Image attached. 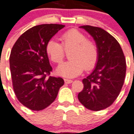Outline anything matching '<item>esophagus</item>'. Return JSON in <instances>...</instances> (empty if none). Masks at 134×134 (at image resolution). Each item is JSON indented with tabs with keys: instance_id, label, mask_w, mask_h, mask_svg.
Wrapping results in <instances>:
<instances>
[{
	"instance_id": "1",
	"label": "esophagus",
	"mask_w": 134,
	"mask_h": 134,
	"mask_svg": "<svg viewBox=\"0 0 134 134\" xmlns=\"http://www.w3.org/2000/svg\"><path fill=\"white\" fill-rule=\"evenodd\" d=\"M65 83H71L73 82V81L71 80V79H65Z\"/></svg>"
}]
</instances>
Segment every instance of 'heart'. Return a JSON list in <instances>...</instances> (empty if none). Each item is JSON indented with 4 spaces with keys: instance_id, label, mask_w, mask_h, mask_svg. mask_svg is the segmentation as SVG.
<instances>
[{
    "instance_id": "heart-1",
    "label": "heart",
    "mask_w": 134,
    "mask_h": 134,
    "mask_svg": "<svg viewBox=\"0 0 134 134\" xmlns=\"http://www.w3.org/2000/svg\"><path fill=\"white\" fill-rule=\"evenodd\" d=\"M62 45L51 39L46 46L47 55L53 63H60L65 57V51H70V61L60 64L56 69L58 75L65 78H74L86 70L93 69L98 60L96 44L87 39L85 34L72 29L60 36ZM65 50H64V49Z\"/></svg>"
}]
</instances>
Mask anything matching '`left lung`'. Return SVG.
I'll list each match as a JSON object with an SVG mask.
<instances>
[{"mask_svg": "<svg viewBox=\"0 0 134 134\" xmlns=\"http://www.w3.org/2000/svg\"><path fill=\"white\" fill-rule=\"evenodd\" d=\"M93 38L98 49V60L93 71L83 79V88L78 99L86 108L99 111L117 99L124 84L126 60L120 45L103 29L89 25L79 26Z\"/></svg>", "mask_w": 134, "mask_h": 134, "instance_id": "8db88e82", "label": "left lung"}]
</instances>
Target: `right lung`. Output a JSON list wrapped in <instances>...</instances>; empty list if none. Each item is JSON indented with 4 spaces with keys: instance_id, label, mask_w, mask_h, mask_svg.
Wrapping results in <instances>:
<instances>
[{
    "instance_id": "add662e5",
    "label": "right lung",
    "mask_w": 134,
    "mask_h": 134,
    "mask_svg": "<svg viewBox=\"0 0 134 134\" xmlns=\"http://www.w3.org/2000/svg\"><path fill=\"white\" fill-rule=\"evenodd\" d=\"M65 25L40 24L26 31L15 42L10 56L13 89L18 100L29 109L42 110L58 96L64 80L47 75L52 71L46 51L48 41Z\"/></svg>"
}]
</instances>
